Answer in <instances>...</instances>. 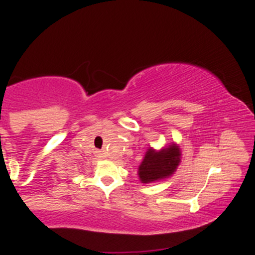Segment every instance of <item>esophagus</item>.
<instances>
[{
	"instance_id": "esophagus-1",
	"label": "esophagus",
	"mask_w": 255,
	"mask_h": 255,
	"mask_svg": "<svg viewBox=\"0 0 255 255\" xmlns=\"http://www.w3.org/2000/svg\"><path fill=\"white\" fill-rule=\"evenodd\" d=\"M98 157H99V158H102V157H103V154H102L101 152H98Z\"/></svg>"
}]
</instances>
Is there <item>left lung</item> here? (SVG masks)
I'll return each mask as SVG.
<instances>
[{
    "mask_svg": "<svg viewBox=\"0 0 255 255\" xmlns=\"http://www.w3.org/2000/svg\"><path fill=\"white\" fill-rule=\"evenodd\" d=\"M180 150L176 146H169V148L159 152L148 148L144 160L139 166L140 180L147 183L170 176L180 163Z\"/></svg>",
    "mask_w": 255,
    "mask_h": 255,
    "instance_id": "obj_1",
    "label": "left lung"
}]
</instances>
